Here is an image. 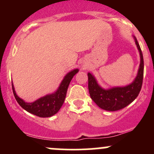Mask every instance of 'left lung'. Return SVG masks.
<instances>
[{
	"instance_id": "left-lung-1",
	"label": "left lung",
	"mask_w": 154,
	"mask_h": 154,
	"mask_svg": "<svg viewBox=\"0 0 154 154\" xmlns=\"http://www.w3.org/2000/svg\"><path fill=\"white\" fill-rule=\"evenodd\" d=\"M135 42L140 53V66L136 79L131 84L125 87H115L103 89L97 84L94 76L88 73V91L91 98L100 108L106 111H117L130 104L139 95L143 82L144 60L137 39Z\"/></svg>"
}]
</instances>
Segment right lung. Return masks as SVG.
<instances>
[{"instance_id":"right-lung-1","label":"right lung","mask_w":154,"mask_h":154,"mask_svg":"<svg viewBox=\"0 0 154 154\" xmlns=\"http://www.w3.org/2000/svg\"><path fill=\"white\" fill-rule=\"evenodd\" d=\"M77 72H78V69H74L70 71L64 77L60 87L55 93L41 97L32 103H25L22 99L18 97L12 83L14 96L18 104L28 112L41 118L51 117L55 115L61 108L66 99V93H67L70 82Z\"/></svg>"}]
</instances>
